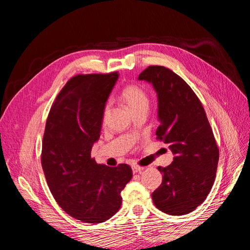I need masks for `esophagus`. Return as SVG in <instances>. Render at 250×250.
<instances>
[{
  "label": "esophagus",
  "instance_id": "34e87169",
  "mask_svg": "<svg viewBox=\"0 0 250 250\" xmlns=\"http://www.w3.org/2000/svg\"><path fill=\"white\" fill-rule=\"evenodd\" d=\"M144 169V167H140V166H138V165H133L132 166V171H133V173H138V172H142Z\"/></svg>",
  "mask_w": 250,
  "mask_h": 250
}]
</instances>
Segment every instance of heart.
Wrapping results in <instances>:
<instances>
[{
    "instance_id": "1",
    "label": "heart",
    "mask_w": 250,
    "mask_h": 250,
    "mask_svg": "<svg viewBox=\"0 0 250 250\" xmlns=\"http://www.w3.org/2000/svg\"><path fill=\"white\" fill-rule=\"evenodd\" d=\"M122 97L124 101L127 103V105L129 106V108L132 111L149 107L150 101H149V97L147 93L138 85L131 84V85L125 86L122 90ZM108 109H109V105H106V106L104 107V111H103L104 118L107 116Z\"/></svg>"
}]
</instances>
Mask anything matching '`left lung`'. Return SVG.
I'll return each instance as SVG.
<instances>
[{"instance_id":"8db88e82","label":"left lung","mask_w":250,"mask_h":250,"mask_svg":"<svg viewBox=\"0 0 250 250\" xmlns=\"http://www.w3.org/2000/svg\"><path fill=\"white\" fill-rule=\"evenodd\" d=\"M139 80L152 84L157 95V139L174 154L168 167H158L163 183L152 193L155 207L164 213H191L206 200L214 185L219 149L206 111L187 82L171 70L151 65Z\"/></svg>"}]
</instances>
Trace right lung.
Listing matches in <instances>:
<instances>
[{"label": "right lung", "instance_id": "add662e5", "mask_svg": "<svg viewBox=\"0 0 250 250\" xmlns=\"http://www.w3.org/2000/svg\"><path fill=\"white\" fill-rule=\"evenodd\" d=\"M118 78V73L71 78L53 103L44 129L42 167L50 191L66 214L85 223H102L115 215L132 177L129 165L108 167L90 157Z\"/></svg>", "mask_w": 250, "mask_h": 250}]
</instances>
